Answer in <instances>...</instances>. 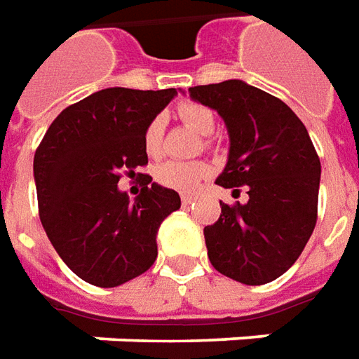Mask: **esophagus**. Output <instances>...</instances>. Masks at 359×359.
<instances>
[{"mask_svg": "<svg viewBox=\"0 0 359 359\" xmlns=\"http://www.w3.org/2000/svg\"><path fill=\"white\" fill-rule=\"evenodd\" d=\"M180 202H182V206H189L190 202H194V196H192V194H182V196H180Z\"/></svg>", "mask_w": 359, "mask_h": 359, "instance_id": "1", "label": "esophagus"}]
</instances>
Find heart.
Segmentation results:
<instances>
[{
    "mask_svg": "<svg viewBox=\"0 0 359 359\" xmlns=\"http://www.w3.org/2000/svg\"><path fill=\"white\" fill-rule=\"evenodd\" d=\"M179 118L200 135H210L214 131V114L200 104H182ZM163 143V121L161 118L151 119L143 131V147L149 157H157ZM210 165L204 161H165L155 170L159 184L179 192H194L204 180L210 177Z\"/></svg>",
    "mask_w": 359,
    "mask_h": 359,
    "instance_id": "obj_1",
    "label": "heart"
}]
</instances>
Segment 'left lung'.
<instances>
[{
  "label": "left lung",
  "instance_id": "8db88e82",
  "mask_svg": "<svg viewBox=\"0 0 359 359\" xmlns=\"http://www.w3.org/2000/svg\"><path fill=\"white\" fill-rule=\"evenodd\" d=\"M190 97L216 109L230 135L224 189H248L245 204H222L204 228L216 271L243 285H265L299 259L316 226L320 159L302 121L279 97L243 80L189 88Z\"/></svg>",
  "mask_w": 359,
  "mask_h": 359
}]
</instances>
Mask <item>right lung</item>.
Here are the masks:
<instances>
[{"mask_svg":"<svg viewBox=\"0 0 359 359\" xmlns=\"http://www.w3.org/2000/svg\"><path fill=\"white\" fill-rule=\"evenodd\" d=\"M175 96V88L94 92L62 109L36 149L41 224L60 259L90 285L118 287L147 271L161 222L180 208L179 192L149 175L133 202L118 189L121 172L147 165L143 131Z\"/></svg>","mask_w":359,"mask_h":359,"instance_id":"add662e5","label":"right lung"}]
</instances>
